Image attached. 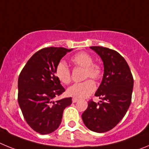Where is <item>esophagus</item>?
Instances as JSON below:
<instances>
[{
	"label": "esophagus",
	"instance_id": "obj_1",
	"mask_svg": "<svg viewBox=\"0 0 149 149\" xmlns=\"http://www.w3.org/2000/svg\"><path fill=\"white\" fill-rule=\"evenodd\" d=\"M77 101H78V99H77V98H72V102H73V103H76Z\"/></svg>",
	"mask_w": 149,
	"mask_h": 149
}]
</instances>
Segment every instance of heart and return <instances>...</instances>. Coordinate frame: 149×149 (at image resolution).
<instances>
[{
  "mask_svg": "<svg viewBox=\"0 0 149 149\" xmlns=\"http://www.w3.org/2000/svg\"><path fill=\"white\" fill-rule=\"evenodd\" d=\"M74 65L84 68V78L99 80L103 74L102 67L98 63H93V56L86 52L76 54L71 58ZM56 77L64 84H68L71 81V71L64 61L57 64L55 70ZM95 90V84L93 80H86L82 83L74 84L67 89V94L76 98H86Z\"/></svg>",
  "mask_w": 149,
  "mask_h": 149,
  "instance_id": "heart-1",
  "label": "heart"
}]
</instances>
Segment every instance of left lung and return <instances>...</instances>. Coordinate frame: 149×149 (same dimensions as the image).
<instances>
[{"label": "left lung", "mask_w": 149, "mask_h": 149, "mask_svg": "<svg viewBox=\"0 0 149 149\" xmlns=\"http://www.w3.org/2000/svg\"><path fill=\"white\" fill-rule=\"evenodd\" d=\"M104 63V75L93 101L82 114L85 125L92 131L104 133L113 128L122 119L131 102L134 78L126 60L117 51L101 46L90 47Z\"/></svg>", "instance_id": "1"}]
</instances>
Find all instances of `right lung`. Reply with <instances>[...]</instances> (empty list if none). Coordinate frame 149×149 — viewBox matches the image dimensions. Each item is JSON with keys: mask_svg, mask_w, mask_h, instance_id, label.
<instances>
[{"mask_svg": "<svg viewBox=\"0 0 149 149\" xmlns=\"http://www.w3.org/2000/svg\"><path fill=\"white\" fill-rule=\"evenodd\" d=\"M72 49L49 47L36 52L21 72L18 101L24 118L33 130L48 134L58 128L63 110L72 98L54 101L65 92L55 70L60 60Z\"/></svg>", "mask_w": 149, "mask_h": 149, "instance_id": "right-lung-1", "label": "right lung"}]
</instances>
